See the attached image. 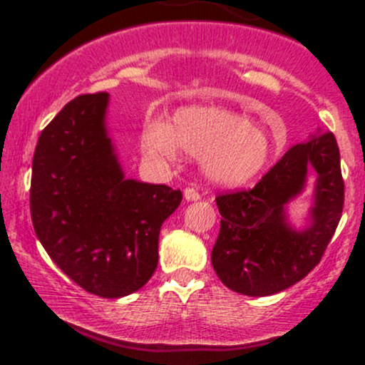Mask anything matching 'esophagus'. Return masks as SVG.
<instances>
[{
	"label": "esophagus",
	"mask_w": 365,
	"mask_h": 365,
	"mask_svg": "<svg viewBox=\"0 0 365 365\" xmlns=\"http://www.w3.org/2000/svg\"><path fill=\"white\" fill-rule=\"evenodd\" d=\"M183 195H185L187 200H199L200 199V194L195 190L194 187H187L185 190H183Z\"/></svg>",
	"instance_id": "34e87169"
}]
</instances>
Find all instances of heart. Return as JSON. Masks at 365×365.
Listing matches in <instances>:
<instances>
[{"mask_svg":"<svg viewBox=\"0 0 365 365\" xmlns=\"http://www.w3.org/2000/svg\"><path fill=\"white\" fill-rule=\"evenodd\" d=\"M140 148L156 161H177L185 150L200 156V166L211 182L242 185L266 168L276 144L244 115L190 106L175 113L171 123L158 118L145 121Z\"/></svg>","mask_w":365,"mask_h":365,"instance_id":"1","label":"heart"}]
</instances>
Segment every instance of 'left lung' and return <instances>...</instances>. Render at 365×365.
I'll list each match as a JSON object with an SVG mask.
<instances>
[{
    "mask_svg": "<svg viewBox=\"0 0 365 365\" xmlns=\"http://www.w3.org/2000/svg\"><path fill=\"white\" fill-rule=\"evenodd\" d=\"M317 170L309 225L295 230L286 204ZM340 150L331 132L293 145L250 190L216 197L221 220L211 262L230 290L249 297L273 295L305 278L321 261L343 211Z\"/></svg>",
    "mask_w": 365,
    "mask_h": 365,
    "instance_id": "left-lung-1",
    "label": "left lung"
}]
</instances>
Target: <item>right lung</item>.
Returning <instances> with one entry per match:
<instances>
[{"label": "right lung", "instance_id": "1", "mask_svg": "<svg viewBox=\"0 0 365 365\" xmlns=\"http://www.w3.org/2000/svg\"><path fill=\"white\" fill-rule=\"evenodd\" d=\"M108 92L78 96L41 132L31 216L63 273L92 295L120 299L156 271L161 225L182 192L125 178L108 137Z\"/></svg>", "mask_w": 365, "mask_h": 365}]
</instances>
